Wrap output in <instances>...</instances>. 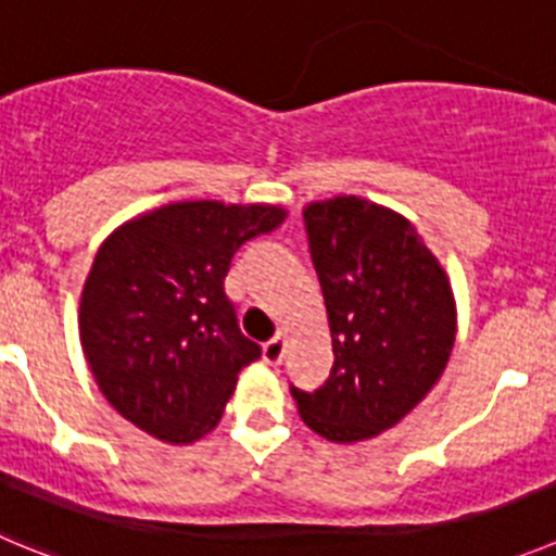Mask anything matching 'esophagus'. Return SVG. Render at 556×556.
Wrapping results in <instances>:
<instances>
[{
    "label": "esophagus",
    "mask_w": 556,
    "mask_h": 556,
    "mask_svg": "<svg viewBox=\"0 0 556 556\" xmlns=\"http://www.w3.org/2000/svg\"><path fill=\"white\" fill-rule=\"evenodd\" d=\"M282 354H285V338H282V334H274L271 340H266V346H263V359H266L268 365L282 363Z\"/></svg>",
    "instance_id": "esophagus-1"
}]
</instances>
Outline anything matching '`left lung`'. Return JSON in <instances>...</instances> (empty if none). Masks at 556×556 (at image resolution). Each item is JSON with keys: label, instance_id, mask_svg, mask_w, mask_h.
<instances>
[{"label": "left lung", "instance_id": "left-lung-1", "mask_svg": "<svg viewBox=\"0 0 556 556\" xmlns=\"http://www.w3.org/2000/svg\"><path fill=\"white\" fill-rule=\"evenodd\" d=\"M334 363L313 393L290 388L302 421L332 443L396 427L446 371L457 334L452 282L413 224L363 197L304 207Z\"/></svg>", "mask_w": 556, "mask_h": 556}]
</instances>
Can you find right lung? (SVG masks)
Here are the masks:
<instances>
[{
  "label": "right lung",
  "instance_id": "right-lung-1",
  "mask_svg": "<svg viewBox=\"0 0 556 556\" xmlns=\"http://www.w3.org/2000/svg\"><path fill=\"white\" fill-rule=\"evenodd\" d=\"M279 204L172 202L104 238L79 296L99 390L152 438L188 446L222 421L260 346L224 293L235 252L285 222Z\"/></svg>",
  "mask_w": 556,
  "mask_h": 556
}]
</instances>
